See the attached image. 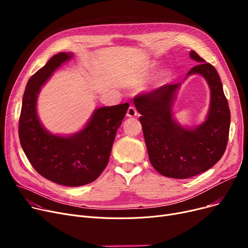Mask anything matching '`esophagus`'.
I'll return each instance as SVG.
<instances>
[{"label": "esophagus", "instance_id": "esophagus-1", "mask_svg": "<svg viewBox=\"0 0 248 248\" xmlns=\"http://www.w3.org/2000/svg\"><path fill=\"white\" fill-rule=\"evenodd\" d=\"M138 114V111L135 107H129L126 111V116L128 117H135Z\"/></svg>", "mask_w": 248, "mask_h": 248}]
</instances>
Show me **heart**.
Masks as SVG:
<instances>
[{
    "label": "heart",
    "instance_id": "heart-1",
    "mask_svg": "<svg viewBox=\"0 0 248 248\" xmlns=\"http://www.w3.org/2000/svg\"><path fill=\"white\" fill-rule=\"evenodd\" d=\"M170 74L171 73H170V71H169V70H164L163 72H161L157 76V78H155V86H161V85H163L169 79V77H170Z\"/></svg>",
    "mask_w": 248,
    "mask_h": 248
}]
</instances>
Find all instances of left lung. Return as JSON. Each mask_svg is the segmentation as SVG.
Returning <instances> with one entry per match:
<instances>
[{
  "label": "left lung",
  "instance_id": "obj_1",
  "mask_svg": "<svg viewBox=\"0 0 248 248\" xmlns=\"http://www.w3.org/2000/svg\"><path fill=\"white\" fill-rule=\"evenodd\" d=\"M190 57L199 64L187 77L199 74L210 88L209 109L201 124L187 128L174 120L173 106L181 82L134 98L150 162L168 178L187 179L209 170L223 155L228 141L230 110L222 82L214 66L196 52L192 50Z\"/></svg>",
  "mask_w": 248,
  "mask_h": 248
}]
</instances>
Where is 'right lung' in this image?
Wrapping results in <instances>:
<instances>
[{"label": "right lung", "mask_w": 248, "mask_h": 248, "mask_svg": "<svg viewBox=\"0 0 248 248\" xmlns=\"http://www.w3.org/2000/svg\"><path fill=\"white\" fill-rule=\"evenodd\" d=\"M72 56L71 52H60L29 79L22 100L19 138L25 155L42 177L59 185L78 187L93 182L106 169L128 103L96 108L75 134L59 136L47 131L38 117V94L53 72Z\"/></svg>", "instance_id": "right-lung-1"}]
</instances>
